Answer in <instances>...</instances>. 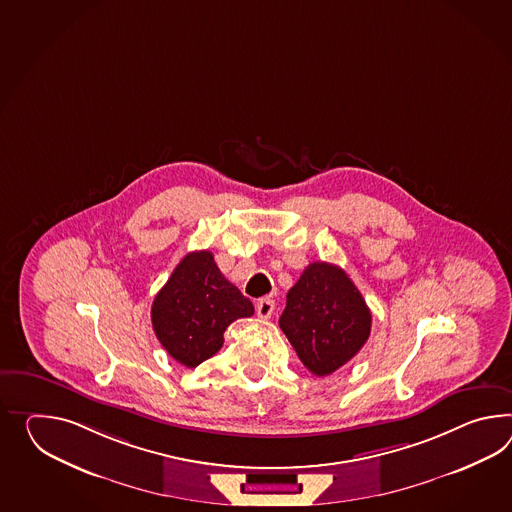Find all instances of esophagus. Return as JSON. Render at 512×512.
<instances>
[{"instance_id":"1","label":"esophagus","mask_w":512,"mask_h":512,"mask_svg":"<svg viewBox=\"0 0 512 512\" xmlns=\"http://www.w3.org/2000/svg\"><path fill=\"white\" fill-rule=\"evenodd\" d=\"M274 300H270V298H262L257 303V316L261 318V320H268L270 316H272V312H274Z\"/></svg>"}]
</instances>
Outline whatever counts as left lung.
Returning <instances> with one entry per match:
<instances>
[{"instance_id":"8db88e82","label":"left lung","mask_w":512,"mask_h":512,"mask_svg":"<svg viewBox=\"0 0 512 512\" xmlns=\"http://www.w3.org/2000/svg\"><path fill=\"white\" fill-rule=\"evenodd\" d=\"M279 327L305 368L324 377L361 351L370 337L372 312L342 268L311 262L288 290Z\"/></svg>"}]
</instances>
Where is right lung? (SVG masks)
<instances>
[{"instance_id": "add662e5", "label": "right lung", "mask_w": 512, "mask_h": 512, "mask_svg": "<svg viewBox=\"0 0 512 512\" xmlns=\"http://www.w3.org/2000/svg\"><path fill=\"white\" fill-rule=\"evenodd\" d=\"M253 303L216 266L211 251L187 253L151 305L153 331L175 361L196 368L222 348L225 329Z\"/></svg>"}]
</instances>
